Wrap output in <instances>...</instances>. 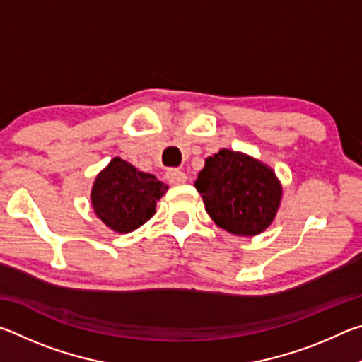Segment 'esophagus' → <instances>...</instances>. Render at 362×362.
Masks as SVG:
<instances>
[{
	"label": "esophagus",
	"instance_id": "obj_1",
	"mask_svg": "<svg viewBox=\"0 0 362 362\" xmlns=\"http://www.w3.org/2000/svg\"><path fill=\"white\" fill-rule=\"evenodd\" d=\"M166 179L169 183H173V185H180V183L187 182V174L180 169H168Z\"/></svg>",
	"mask_w": 362,
	"mask_h": 362
}]
</instances>
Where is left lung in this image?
Wrapping results in <instances>:
<instances>
[{"label":"left lung","instance_id":"1","mask_svg":"<svg viewBox=\"0 0 362 362\" xmlns=\"http://www.w3.org/2000/svg\"><path fill=\"white\" fill-rule=\"evenodd\" d=\"M194 187L214 222L238 236L265 231L276 217L283 196L272 168L226 148L206 159Z\"/></svg>","mask_w":362,"mask_h":362}]
</instances>
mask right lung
Returning a JSON list of instances; mask_svg holds the SVG:
<instances>
[{"mask_svg":"<svg viewBox=\"0 0 362 362\" xmlns=\"http://www.w3.org/2000/svg\"><path fill=\"white\" fill-rule=\"evenodd\" d=\"M168 185L153 174L137 170L131 163L113 158L100 170L90 192L95 216L116 233H131L156 212V201Z\"/></svg>","mask_w":362,"mask_h":362,"instance_id":"add662e5","label":"right lung"}]
</instances>
